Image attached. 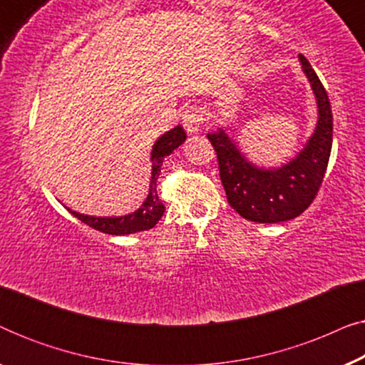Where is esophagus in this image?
Returning a JSON list of instances; mask_svg holds the SVG:
<instances>
[{"label": "esophagus", "mask_w": 365, "mask_h": 365, "mask_svg": "<svg viewBox=\"0 0 365 365\" xmlns=\"http://www.w3.org/2000/svg\"><path fill=\"white\" fill-rule=\"evenodd\" d=\"M204 121H206V113L199 106H191L182 116V124L187 133H197Z\"/></svg>", "instance_id": "34e87169"}]
</instances>
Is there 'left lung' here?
<instances>
[{
  "label": "left lung",
  "mask_w": 365,
  "mask_h": 365,
  "mask_svg": "<svg viewBox=\"0 0 365 365\" xmlns=\"http://www.w3.org/2000/svg\"><path fill=\"white\" fill-rule=\"evenodd\" d=\"M299 59L316 96L317 124L292 161L276 169L257 168L244 158L224 129L207 134L217 154L227 202L247 221L272 224L301 216L311 206L326 174L332 149L331 103L307 59L302 54Z\"/></svg>",
  "instance_id": "1"
}]
</instances>
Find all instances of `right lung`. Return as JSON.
Instances as JSON below:
<instances>
[{
	"label": "right lung",
	"mask_w": 365,
	"mask_h": 365,
	"mask_svg": "<svg viewBox=\"0 0 365 365\" xmlns=\"http://www.w3.org/2000/svg\"><path fill=\"white\" fill-rule=\"evenodd\" d=\"M184 141H186V131H184L182 126H176L173 128L171 131L164 133L163 136L154 143L151 151L153 169L151 181H149V194L146 201L141 204V207H139L138 211L119 217H94L84 216V214L71 211V209H68V211L71 212L74 217H78L81 222L88 224L89 227L96 229V231H101L104 234H113V236H124V234L148 231V229L154 227L164 214V204L159 201L156 191L158 178L159 173H161L164 158L169 156V154H171L176 148L181 146Z\"/></svg>",
	"instance_id": "add662e5"
}]
</instances>
